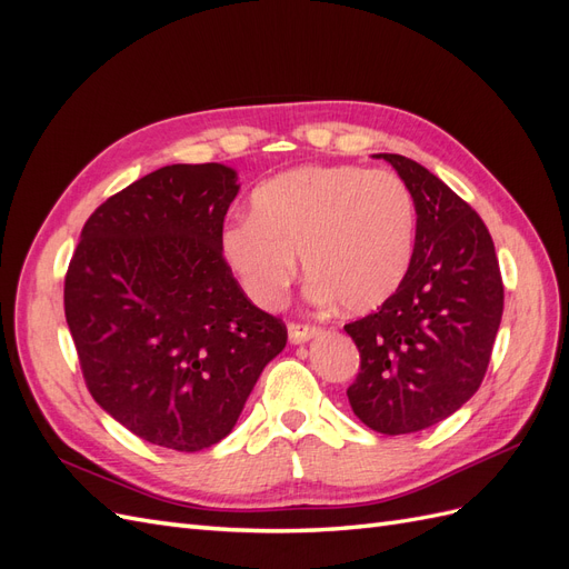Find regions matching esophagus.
<instances>
[{
	"instance_id": "esophagus-1",
	"label": "esophagus",
	"mask_w": 569,
	"mask_h": 569,
	"mask_svg": "<svg viewBox=\"0 0 569 569\" xmlns=\"http://www.w3.org/2000/svg\"><path fill=\"white\" fill-rule=\"evenodd\" d=\"M320 330L316 325H308V322H289V341L291 343H303L308 339H313Z\"/></svg>"
}]
</instances>
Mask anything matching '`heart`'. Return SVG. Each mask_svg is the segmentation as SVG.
Wrapping results in <instances>:
<instances>
[{"label": "heart", "instance_id": "obj_1", "mask_svg": "<svg viewBox=\"0 0 569 569\" xmlns=\"http://www.w3.org/2000/svg\"><path fill=\"white\" fill-rule=\"evenodd\" d=\"M416 249V199L393 170L353 163L303 166L253 189L251 216L232 218L220 251L244 295L280 306L297 278L341 311L368 313L406 280Z\"/></svg>", "mask_w": 569, "mask_h": 569}]
</instances>
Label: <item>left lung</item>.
Returning a JSON list of instances; mask_svg holds the SVG:
<instances>
[{"label":"left lung","mask_w":569,"mask_h":569,"mask_svg":"<svg viewBox=\"0 0 569 569\" xmlns=\"http://www.w3.org/2000/svg\"><path fill=\"white\" fill-rule=\"evenodd\" d=\"M380 157L416 199V249L396 295L343 325L360 353L347 396L360 422L396 437L449 418L479 389L503 316V280L472 206L418 161Z\"/></svg>","instance_id":"8db88e82"}]
</instances>
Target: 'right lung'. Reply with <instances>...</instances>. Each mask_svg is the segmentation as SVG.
I'll use <instances>...</instances> for the list:
<instances>
[{"instance_id":"right-lung-1","label":"right lung","mask_w":569,"mask_h":569,"mask_svg":"<svg viewBox=\"0 0 569 569\" xmlns=\"http://www.w3.org/2000/svg\"><path fill=\"white\" fill-rule=\"evenodd\" d=\"M237 173L176 163L109 197L80 232L66 322L92 399L140 439L194 453L232 432L287 327L220 251Z\"/></svg>"}]
</instances>
